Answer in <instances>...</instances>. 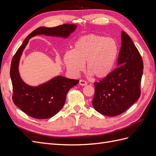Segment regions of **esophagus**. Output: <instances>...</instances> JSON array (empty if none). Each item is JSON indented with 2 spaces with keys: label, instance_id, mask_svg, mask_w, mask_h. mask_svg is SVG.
I'll list each match as a JSON object with an SVG mask.
<instances>
[{
  "label": "esophagus",
  "instance_id": "obj_1",
  "mask_svg": "<svg viewBox=\"0 0 156 156\" xmlns=\"http://www.w3.org/2000/svg\"><path fill=\"white\" fill-rule=\"evenodd\" d=\"M79 84L81 86H86V85H87V81H84V80H80Z\"/></svg>",
  "mask_w": 156,
  "mask_h": 156
}]
</instances>
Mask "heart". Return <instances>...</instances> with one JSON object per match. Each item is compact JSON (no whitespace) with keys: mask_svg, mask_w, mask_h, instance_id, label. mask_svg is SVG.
Returning <instances> with one entry per match:
<instances>
[{"mask_svg":"<svg viewBox=\"0 0 156 156\" xmlns=\"http://www.w3.org/2000/svg\"><path fill=\"white\" fill-rule=\"evenodd\" d=\"M119 49L116 42L111 37L90 34L77 40L73 51L64 56L66 66L73 75H78L84 68L98 79L107 77L114 68Z\"/></svg>","mask_w":156,"mask_h":156,"instance_id":"b5f03b06","label":"heart"}]
</instances>
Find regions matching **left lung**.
Masks as SVG:
<instances>
[{"instance_id": "left-lung-1", "label": "left lung", "mask_w": 156, "mask_h": 156, "mask_svg": "<svg viewBox=\"0 0 156 156\" xmlns=\"http://www.w3.org/2000/svg\"><path fill=\"white\" fill-rule=\"evenodd\" d=\"M121 40L118 67L107 77L94 83L92 105L96 111L108 116L123 113L140 96L142 57L131 37L124 31Z\"/></svg>"}]
</instances>
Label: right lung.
Listing matches in <instances>:
<instances>
[{"label": "right lung", "mask_w": 156, "mask_h": 156, "mask_svg": "<svg viewBox=\"0 0 156 156\" xmlns=\"http://www.w3.org/2000/svg\"><path fill=\"white\" fill-rule=\"evenodd\" d=\"M77 28L76 25L64 24L53 28L39 27L28 36L12 60L10 77L13 86V101L26 114L37 119L55 116L64 105L69 89L78 84L79 80L56 76L36 87L28 85L21 78L19 64L23 51L31 37L44 34L67 38Z\"/></svg>", "instance_id": "1"}]
</instances>
